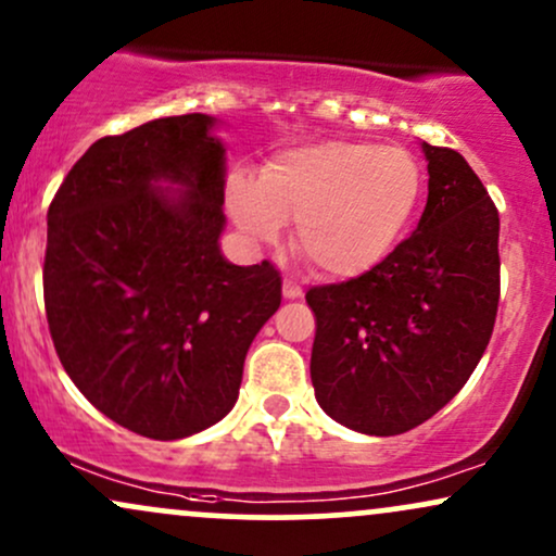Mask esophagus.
<instances>
[{
  "instance_id": "obj_1",
  "label": "esophagus",
  "mask_w": 556,
  "mask_h": 556,
  "mask_svg": "<svg viewBox=\"0 0 556 556\" xmlns=\"http://www.w3.org/2000/svg\"><path fill=\"white\" fill-rule=\"evenodd\" d=\"M283 296L286 299H299V296H302V286H299L296 280L283 278Z\"/></svg>"
}]
</instances>
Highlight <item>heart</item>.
<instances>
[{"instance_id": "heart-1", "label": "heart", "mask_w": 556, "mask_h": 556, "mask_svg": "<svg viewBox=\"0 0 556 556\" xmlns=\"http://www.w3.org/2000/svg\"><path fill=\"white\" fill-rule=\"evenodd\" d=\"M424 174L401 146L319 142L286 150L265 166L263 179L233 172L226 205L257 241L280 237L293 224V244L332 278H356L393 254L421 202Z\"/></svg>"}]
</instances>
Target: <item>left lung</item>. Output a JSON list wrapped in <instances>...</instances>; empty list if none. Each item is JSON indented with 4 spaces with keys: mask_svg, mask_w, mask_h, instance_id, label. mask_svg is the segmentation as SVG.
I'll use <instances>...</instances> for the list:
<instances>
[{
    "mask_svg": "<svg viewBox=\"0 0 556 556\" xmlns=\"http://www.w3.org/2000/svg\"><path fill=\"white\" fill-rule=\"evenodd\" d=\"M429 198L384 263L315 286L312 384L330 419L403 434L447 406L473 375L500 304V213L453 148L424 142Z\"/></svg>",
    "mask_w": 556,
    "mask_h": 556,
    "instance_id": "left-lung-1",
    "label": "left lung"
}]
</instances>
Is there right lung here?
Returning a JSON list of instances; mask_svg holds the SVG:
<instances>
[{
	"label": "right lung",
	"mask_w": 556,
	"mask_h": 556,
	"mask_svg": "<svg viewBox=\"0 0 556 556\" xmlns=\"http://www.w3.org/2000/svg\"><path fill=\"white\" fill-rule=\"evenodd\" d=\"M211 127L185 114L101 137L49 205L43 304L59 362L101 414L150 440L224 419L280 306L276 267L218 250L226 150ZM161 180L186 189L168 195Z\"/></svg>",
	"instance_id": "1"
}]
</instances>
